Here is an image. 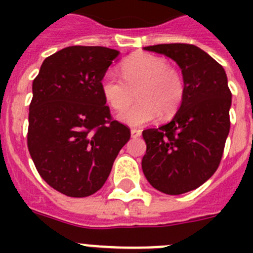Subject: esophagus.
<instances>
[{"instance_id":"34e87169","label":"esophagus","mask_w":253,"mask_h":253,"mask_svg":"<svg viewBox=\"0 0 253 253\" xmlns=\"http://www.w3.org/2000/svg\"><path fill=\"white\" fill-rule=\"evenodd\" d=\"M130 134H131V137H133V138L140 137V134H142V130L134 128V129H131V130H130Z\"/></svg>"}]
</instances>
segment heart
Here are the masks:
<instances>
[{"label":"heart","mask_w":253,"mask_h":253,"mask_svg":"<svg viewBox=\"0 0 253 253\" xmlns=\"http://www.w3.org/2000/svg\"><path fill=\"white\" fill-rule=\"evenodd\" d=\"M122 76L106 72L101 78V92L114 110L125 111L137 92L139 103L119 115L120 122L140 126L161 114L169 118L180 107L185 93V84L180 71L165 58L139 53L123 62Z\"/></svg>","instance_id":"1"}]
</instances>
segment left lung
I'll list each match as a JSON object with an SVG mask.
<instances>
[{
	"label": "left lung",
	"instance_id": "1",
	"mask_svg": "<svg viewBox=\"0 0 253 253\" xmlns=\"http://www.w3.org/2000/svg\"><path fill=\"white\" fill-rule=\"evenodd\" d=\"M178 64L185 84L184 99L173 119L143 130L147 151L142 169L149 184L167 195L202 186L222 160L231 120L232 93L225 71L193 44L146 46Z\"/></svg>",
	"mask_w": 253,
	"mask_h": 253
}]
</instances>
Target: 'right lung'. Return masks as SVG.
<instances>
[{"instance_id":"obj_1","label":"right lung","mask_w":253,"mask_h":253,"mask_svg":"<svg viewBox=\"0 0 253 253\" xmlns=\"http://www.w3.org/2000/svg\"><path fill=\"white\" fill-rule=\"evenodd\" d=\"M119 54L105 46H67L45 58L33 81L29 152L46 184L71 198L101 189L130 139V129L111 118L100 86Z\"/></svg>"}]
</instances>
